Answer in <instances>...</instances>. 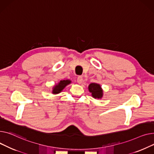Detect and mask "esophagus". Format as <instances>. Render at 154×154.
Segmentation results:
<instances>
[{"label":"esophagus","instance_id":"1","mask_svg":"<svg viewBox=\"0 0 154 154\" xmlns=\"http://www.w3.org/2000/svg\"><path fill=\"white\" fill-rule=\"evenodd\" d=\"M83 77L82 76H79L78 77V78H77V82H78V84H81V83H83Z\"/></svg>","mask_w":154,"mask_h":154}]
</instances>
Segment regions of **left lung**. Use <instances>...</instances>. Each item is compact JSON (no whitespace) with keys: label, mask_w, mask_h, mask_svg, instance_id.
Segmentation results:
<instances>
[{"label":"left lung","mask_w":154,"mask_h":154,"mask_svg":"<svg viewBox=\"0 0 154 154\" xmlns=\"http://www.w3.org/2000/svg\"><path fill=\"white\" fill-rule=\"evenodd\" d=\"M89 91L94 99H101L103 97V89L101 86L96 83H91L88 86Z\"/></svg>","instance_id":"1"}]
</instances>
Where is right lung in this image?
Returning a JSON list of instances; mask_svg holds the SVG:
<instances>
[{
  "label": "right lung",
  "mask_w": 154,
  "mask_h": 154,
  "mask_svg": "<svg viewBox=\"0 0 154 154\" xmlns=\"http://www.w3.org/2000/svg\"><path fill=\"white\" fill-rule=\"evenodd\" d=\"M70 83H71V81L68 79L60 81V82H58L52 88V94H58L60 93L65 89V88Z\"/></svg>",
  "instance_id": "add662e5"
}]
</instances>
